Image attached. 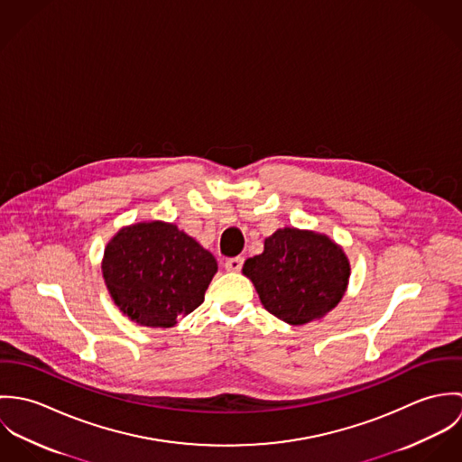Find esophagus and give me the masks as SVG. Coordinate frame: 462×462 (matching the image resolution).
<instances>
[{
	"mask_svg": "<svg viewBox=\"0 0 462 462\" xmlns=\"http://www.w3.org/2000/svg\"><path fill=\"white\" fill-rule=\"evenodd\" d=\"M242 264H244V258L238 256V258H229L224 266H226L227 272H240Z\"/></svg>",
	"mask_w": 462,
	"mask_h": 462,
	"instance_id": "esophagus-1",
	"label": "esophagus"
}]
</instances>
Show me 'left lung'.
<instances>
[{
  "label": "left lung",
  "instance_id": "left-lung-1",
  "mask_svg": "<svg viewBox=\"0 0 462 462\" xmlns=\"http://www.w3.org/2000/svg\"><path fill=\"white\" fill-rule=\"evenodd\" d=\"M264 310L290 326L324 319L343 299L350 262L328 235L281 227L264 238L263 253L244 268Z\"/></svg>",
  "mask_w": 462,
  "mask_h": 462
}]
</instances>
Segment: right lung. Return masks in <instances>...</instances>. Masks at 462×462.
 I'll list each match as a JSON object with an SVG mask.
<instances>
[{
    "label": "right lung",
    "mask_w": 462,
    "mask_h": 462,
    "mask_svg": "<svg viewBox=\"0 0 462 462\" xmlns=\"http://www.w3.org/2000/svg\"><path fill=\"white\" fill-rule=\"evenodd\" d=\"M101 270L123 315L143 328L169 329L202 304L218 266L176 224L149 220L110 238Z\"/></svg>",
    "instance_id": "right-lung-1"
}]
</instances>
